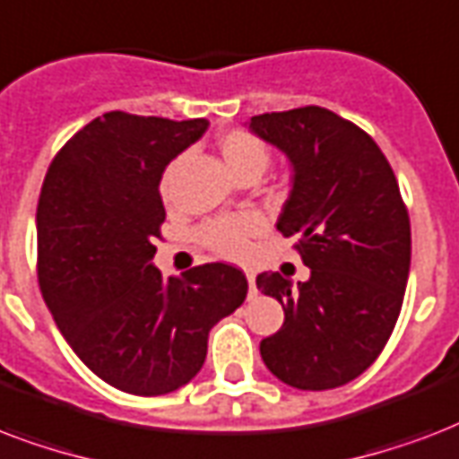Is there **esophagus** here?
I'll return each instance as SVG.
<instances>
[{"mask_svg":"<svg viewBox=\"0 0 459 459\" xmlns=\"http://www.w3.org/2000/svg\"><path fill=\"white\" fill-rule=\"evenodd\" d=\"M247 280H248V299H254L258 290H255V275L254 273H247Z\"/></svg>","mask_w":459,"mask_h":459,"instance_id":"obj_1","label":"esophagus"}]
</instances>
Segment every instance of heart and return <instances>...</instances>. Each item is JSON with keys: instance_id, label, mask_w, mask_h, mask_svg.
I'll return each instance as SVG.
<instances>
[{"instance_id": "b5f03b06", "label": "heart", "mask_w": 459, "mask_h": 459, "mask_svg": "<svg viewBox=\"0 0 459 459\" xmlns=\"http://www.w3.org/2000/svg\"><path fill=\"white\" fill-rule=\"evenodd\" d=\"M218 148L220 155H222V160H225L227 167L232 169L237 179L248 177V174H258L261 177L270 162L268 143L247 129H232L222 134L218 141ZM177 167H179V162L174 160L172 165L165 169V174H162V179H160V194L165 198L172 194ZM258 227H261V220L255 218V215L215 218L198 227V241L211 248L212 254L225 255V258H237V255L244 254L247 239Z\"/></svg>"}]
</instances>
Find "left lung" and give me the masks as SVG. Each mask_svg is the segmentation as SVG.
<instances>
[{"label": "left lung", "instance_id": "left-lung-1", "mask_svg": "<svg viewBox=\"0 0 459 459\" xmlns=\"http://www.w3.org/2000/svg\"><path fill=\"white\" fill-rule=\"evenodd\" d=\"M248 129L292 162L278 230L311 268L297 287L280 273L255 278L285 308L261 357L292 388H340L378 359L403 308L411 230L400 186L374 138L325 108L251 117Z\"/></svg>", "mask_w": 459, "mask_h": 459}]
</instances>
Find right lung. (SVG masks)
I'll return each mask as SVG.
<instances>
[{"label":"right lung","instance_id":"obj_1","mask_svg":"<svg viewBox=\"0 0 459 459\" xmlns=\"http://www.w3.org/2000/svg\"><path fill=\"white\" fill-rule=\"evenodd\" d=\"M208 129L205 119L108 112L64 143L38 201V280L71 350L98 378L155 397L201 371L208 333L244 304L248 282L227 263L162 278L160 179Z\"/></svg>","mask_w":459,"mask_h":459}]
</instances>
